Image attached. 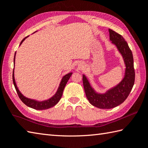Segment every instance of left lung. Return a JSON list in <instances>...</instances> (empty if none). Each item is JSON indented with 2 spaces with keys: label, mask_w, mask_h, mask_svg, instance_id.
Returning <instances> with one entry per match:
<instances>
[{
  "label": "left lung",
  "mask_w": 148,
  "mask_h": 148,
  "mask_svg": "<svg viewBox=\"0 0 148 148\" xmlns=\"http://www.w3.org/2000/svg\"><path fill=\"white\" fill-rule=\"evenodd\" d=\"M110 40L117 47L126 65L125 77L121 83L104 94L97 93L84 75L83 83L87 99L91 104L100 109H111L120 105L127 99L135 82V69L132 52L120 34L109 29Z\"/></svg>",
  "instance_id": "8db88e82"
}]
</instances>
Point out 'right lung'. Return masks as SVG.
Here are the masks:
<instances>
[{
    "mask_svg": "<svg viewBox=\"0 0 148 148\" xmlns=\"http://www.w3.org/2000/svg\"><path fill=\"white\" fill-rule=\"evenodd\" d=\"M28 36L25 37L23 40H21L20 45H21V43L23 42V40L25 39ZM15 55H16V53H15ZM15 55H14V60H15ZM72 74V72H70V73L66 74L65 76L63 77L56 93L51 97V99H49L47 100H45V101H42V102L36 101V100L28 99V98H27V97H24L23 95H22L20 91H19V90L18 89L16 84V83H15L14 77V69H13V72H12V81H13L14 86L15 87L16 90V92L18 93L19 98L21 99V101L23 102L27 106L30 107V108H31L34 109L45 110V109H47L52 108V107L55 106L56 103L59 102V100H60L61 97L62 96L63 91H64V89L66 85V84H67L68 80L69 79V78H70V77L71 76Z\"/></svg>",
    "mask_w": 148,
    "mask_h": 148,
    "instance_id": "add662e5",
    "label": "right lung"
}]
</instances>
